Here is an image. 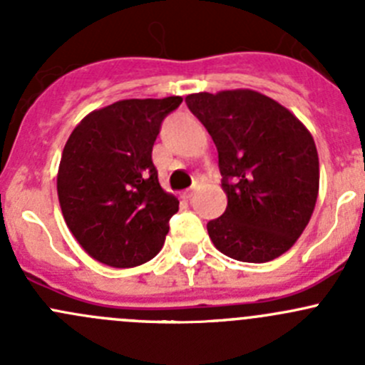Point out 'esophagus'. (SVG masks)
<instances>
[{"instance_id": "34e87169", "label": "esophagus", "mask_w": 365, "mask_h": 365, "mask_svg": "<svg viewBox=\"0 0 365 365\" xmlns=\"http://www.w3.org/2000/svg\"><path fill=\"white\" fill-rule=\"evenodd\" d=\"M197 189H200V182H196V183H194V187H192V189L185 190V192H183V197H185V200H190V197H192L194 194L197 192Z\"/></svg>"}]
</instances>
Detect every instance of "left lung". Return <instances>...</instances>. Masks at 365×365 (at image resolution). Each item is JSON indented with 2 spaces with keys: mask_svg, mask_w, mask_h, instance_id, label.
Wrapping results in <instances>:
<instances>
[{
  "mask_svg": "<svg viewBox=\"0 0 365 365\" xmlns=\"http://www.w3.org/2000/svg\"><path fill=\"white\" fill-rule=\"evenodd\" d=\"M219 152L226 212L206 224L227 257L267 263L295 245L314 212L319 160L314 139L284 106L254 90L185 97Z\"/></svg>",
  "mask_w": 365,
  "mask_h": 365,
  "instance_id": "obj_1",
  "label": "left lung"
}]
</instances>
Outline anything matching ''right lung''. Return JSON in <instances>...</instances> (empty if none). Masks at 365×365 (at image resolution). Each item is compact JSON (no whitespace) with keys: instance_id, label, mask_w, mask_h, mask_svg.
<instances>
[{"instance_id":"right-lung-1","label":"right lung","mask_w":365,"mask_h":365,"mask_svg":"<svg viewBox=\"0 0 365 365\" xmlns=\"http://www.w3.org/2000/svg\"><path fill=\"white\" fill-rule=\"evenodd\" d=\"M182 97L127 98L83 118L65 143L58 200L88 256L132 268L157 256L180 201L165 192L152 150L165 114Z\"/></svg>"}]
</instances>
